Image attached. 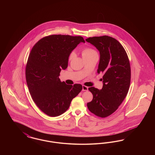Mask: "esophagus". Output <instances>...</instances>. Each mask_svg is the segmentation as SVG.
<instances>
[{
	"label": "esophagus",
	"instance_id": "1",
	"mask_svg": "<svg viewBox=\"0 0 155 155\" xmlns=\"http://www.w3.org/2000/svg\"><path fill=\"white\" fill-rule=\"evenodd\" d=\"M88 90V88L86 86H84V85H82V91H87Z\"/></svg>",
	"mask_w": 155,
	"mask_h": 155
}]
</instances>
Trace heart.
Returning <instances> with one entry per match:
<instances>
[{
  "label": "heart",
  "mask_w": 155,
  "mask_h": 155,
  "mask_svg": "<svg viewBox=\"0 0 155 155\" xmlns=\"http://www.w3.org/2000/svg\"><path fill=\"white\" fill-rule=\"evenodd\" d=\"M95 54H97L96 51H94V49H92L91 48H84L82 51V55L83 58H87V57H89V56H92ZM73 56H74V54L71 53L69 56V60H71V59L73 58Z\"/></svg>",
  "instance_id": "b5f03b06"
}]
</instances>
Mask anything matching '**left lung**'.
<instances>
[{"mask_svg":"<svg viewBox=\"0 0 155 155\" xmlns=\"http://www.w3.org/2000/svg\"><path fill=\"white\" fill-rule=\"evenodd\" d=\"M86 41L99 51L100 60L97 73L103 74L102 88H89L93 99L87 106L91 112L103 118L118 109L128 92L131 81L130 61L123 46L112 37H90Z\"/></svg>","mask_w":155,"mask_h":155,"instance_id":"left-lung-1","label":"left lung"}]
</instances>
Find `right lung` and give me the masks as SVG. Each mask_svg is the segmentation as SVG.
Returning <instances> with one entry per match:
<instances>
[{"label":"right lung","instance_id":"obj_1","mask_svg":"<svg viewBox=\"0 0 155 155\" xmlns=\"http://www.w3.org/2000/svg\"><path fill=\"white\" fill-rule=\"evenodd\" d=\"M43 38L30 53L25 77L30 94L37 106L51 117H57L68 109L73 99L82 89L81 84L67 85L59 78L68 66L71 53L82 37L52 35Z\"/></svg>","mask_w":155,"mask_h":155}]
</instances>
